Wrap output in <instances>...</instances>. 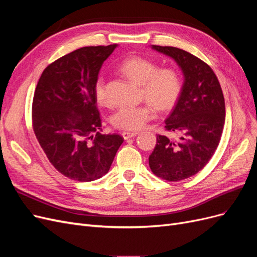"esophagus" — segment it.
<instances>
[{"mask_svg": "<svg viewBox=\"0 0 257 257\" xmlns=\"http://www.w3.org/2000/svg\"><path fill=\"white\" fill-rule=\"evenodd\" d=\"M137 134H138L137 132H123L122 136H123L124 139H128V138H132V137L136 136Z\"/></svg>", "mask_w": 257, "mask_h": 257, "instance_id": "1", "label": "esophagus"}]
</instances>
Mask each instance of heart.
<instances>
[{"label": "heart", "mask_w": 257, "mask_h": 257, "mask_svg": "<svg viewBox=\"0 0 257 257\" xmlns=\"http://www.w3.org/2000/svg\"><path fill=\"white\" fill-rule=\"evenodd\" d=\"M119 68L127 78L142 85V95L150 103L120 107L111 118L114 127L125 131L141 130L154 118V104L160 110H168L178 102L182 82L175 69H159L157 63L144 57H130L122 62ZM93 90L97 102L107 104L108 95L104 76H98L95 79Z\"/></svg>", "instance_id": "1"}]
</instances>
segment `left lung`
<instances>
[{
    "label": "left lung",
    "instance_id": "8db88e82",
    "mask_svg": "<svg viewBox=\"0 0 257 257\" xmlns=\"http://www.w3.org/2000/svg\"><path fill=\"white\" fill-rule=\"evenodd\" d=\"M151 48L172 58L183 74L181 94L165 128L178 141L157 136L149 157L152 173L167 181H180L203 169L219 146L225 123V102L219 80L209 65L190 52L169 46Z\"/></svg>",
    "mask_w": 257,
    "mask_h": 257
}]
</instances>
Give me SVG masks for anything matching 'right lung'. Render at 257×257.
I'll use <instances>...</instances> for the list:
<instances>
[{"mask_svg":"<svg viewBox=\"0 0 257 257\" xmlns=\"http://www.w3.org/2000/svg\"><path fill=\"white\" fill-rule=\"evenodd\" d=\"M116 47L77 49L46 67L37 82L35 136L54 168L72 180L89 182L105 176L124 141L97 132L102 122L93 90L104 61Z\"/></svg>","mask_w":257,"mask_h":257,"instance_id":"add662e5","label":"right lung"}]
</instances>
